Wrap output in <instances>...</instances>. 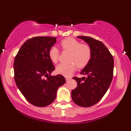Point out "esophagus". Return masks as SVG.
I'll list each match as a JSON object with an SVG mask.
<instances>
[{
    "label": "esophagus",
    "instance_id": "34e87169",
    "mask_svg": "<svg viewBox=\"0 0 131 131\" xmlns=\"http://www.w3.org/2000/svg\"><path fill=\"white\" fill-rule=\"evenodd\" d=\"M70 79H71V78H70V77H66V80H67V82L69 81Z\"/></svg>",
    "mask_w": 131,
    "mask_h": 131
}]
</instances>
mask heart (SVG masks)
I'll list each match as a JSON object with an SVG mask.
<instances>
[{
    "label": "heart",
    "instance_id": "1",
    "mask_svg": "<svg viewBox=\"0 0 131 131\" xmlns=\"http://www.w3.org/2000/svg\"><path fill=\"white\" fill-rule=\"evenodd\" d=\"M60 46L64 51L71 53L70 61L73 63H60L56 67V72L65 77H70L77 68H83L92 58V49L89 45L81 43L72 37L64 38L60 42ZM49 57L53 63H57L60 58V51L56 46H53L49 51Z\"/></svg>",
    "mask_w": 131,
    "mask_h": 131
}]
</instances>
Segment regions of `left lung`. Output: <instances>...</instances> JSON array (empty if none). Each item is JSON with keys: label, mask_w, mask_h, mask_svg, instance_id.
Returning a JSON list of instances; mask_svg holds the SVG:
<instances>
[{"label": "left lung", "mask_w": 131, "mask_h": 131, "mask_svg": "<svg viewBox=\"0 0 131 131\" xmlns=\"http://www.w3.org/2000/svg\"><path fill=\"white\" fill-rule=\"evenodd\" d=\"M78 38L89 44L92 54L89 63L80 73L86 77H73L78 86L71 91V98L77 105L89 107L97 104L109 88L114 74V58L101 41L89 36Z\"/></svg>", "instance_id": "obj_1"}]
</instances>
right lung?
Returning a JSON list of instances; mask_svg holds the SVG:
<instances>
[{
	"mask_svg": "<svg viewBox=\"0 0 131 131\" xmlns=\"http://www.w3.org/2000/svg\"><path fill=\"white\" fill-rule=\"evenodd\" d=\"M56 41L54 37H34L22 45L15 57L16 85L26 100L36 107L52 104L58 89L66 82L61 75H50L55 68L48 53Z\"/></svg>",
	"mask_w": 131,
	"mask_h": 131,
	"instance_id": "obj_1",
	"label": "right lung"
}]
</instances>
